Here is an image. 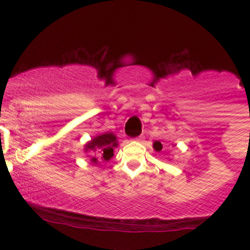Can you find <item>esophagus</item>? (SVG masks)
<instances>
[{
  "instance_id": "esophagus-1",
  "label": "esophagus",
  "mask_w": 250,
  "mask_h": 250,
  "mask_svg": "<svg viewBox=\"0 0 250 250\" xmlns=\"http://www.w3.org/2000/svg\"><path fill=\"white\" fill-rule=\"evenodd\" d=\"M143 139H144V136H139V138L135 139V141H141V140H143Z\"/></svg>"
}]
</instances>
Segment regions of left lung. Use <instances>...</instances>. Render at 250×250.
Here are the masks:
<instances>
[{"label":"left lung","instance_id":"8db88e82","mask_svg":"<svg viewBox=\"0 0 250 250\" xmlns=\"http://www.w3.org/2000/svg\"><path fill=\"white\" fill-rule=\"evenodd\" d=\"M152 147H154V150H155V151H161V149H163V145H161L160 141H155V143L152 144Z\"/></svg>","mask_w":250,"mask_h":250}]
</instances>
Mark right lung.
Here are the masks:
<instances>
[{
  "label": "right lung",
  "mask_w": 250,
  "mask_h": 250,
  "mask_svg": "<svg viewBox=\"0 0 250 250\" xmlns=\"http://www.w3.org/2000/svg\"><path fill=\"white\" fill-rule=\"evenodd\" d=\"M118 145V138L114 132H104L87 141L83 145V151L89 154L92 164L99 165L101 161H109L114 156V149Z\"/></svg>",
  "instance_id": "1"
}]
</instances>
